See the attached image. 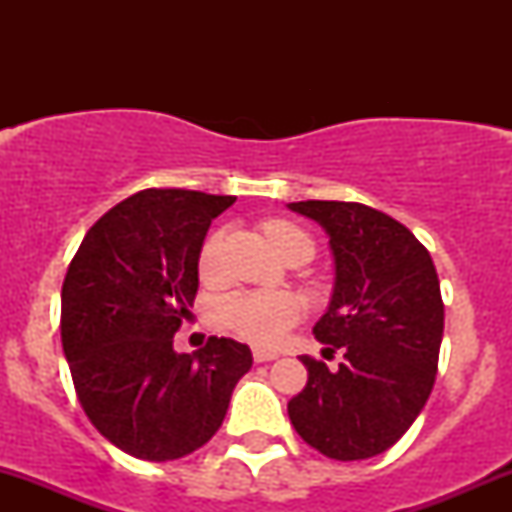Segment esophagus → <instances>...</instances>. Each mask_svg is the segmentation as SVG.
Masks as SVG:
<instances>
[{
  "instance_id": "obj_1",
  "label": "esophagus",
  "mask_w": 512,
  "mask_h": 512,
  "mask_svg": "<svg viewBox=\"0 0 512 512\" xmlns=\"http://www.w3.org/2000/svg\"><path fill=\"white\" fill-rule=\"evenodd\" d=\"M252 356H255L257 364H262V361L277 359V352H270V349H252Z\"/></svg>"
}]
</instances>
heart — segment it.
I'll use <instances>...</instances> for the list:
<instances>
[{"label":"heart","mask_w":512,"mask_h":512,"mask_svg":"<svg viewBox=\"0 0 512 512\" xmlns=\"http://www.w3.org/2000/svg\"><path fill=\"white\" fill-rule=\"evenodd\" d=\"M267 237L272 245L285 255L289 247L299 242H309L307 232L285 220H272L265 225ZM220 245H223V232H213L200 247L198 267L205 280L218 275L220 267ZM304 307L297 297L285 292H262V289H250V292H232L225 294L218 302V319L225 329L235 332L237 337L255 342L260 347H272L287 334L292 324L299 322Z\"/></svg>","instance_id":"b5f03b06"}]
</instances>
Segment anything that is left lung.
Here are the masks:
<instances>
[{"mask_svg":"<svg viewBox=\"0 0 512 512\" xmlns=\"http://www.w3.org/2000/svg\"><path fill=\"white\" fill-rule=\"evenodd\" d=\"M289 210L324 227L334 255V292L314 324L329 369L302 356L307 386L287 404L294 431L334 461H361L394 446L431 396L443 339L436 267L414 232L381 210L339 200H302Z\"/></svg>","mask_w":512,"mask_h":512,"instance_id":"8db88e82","label":"left lung"}]
</instances>
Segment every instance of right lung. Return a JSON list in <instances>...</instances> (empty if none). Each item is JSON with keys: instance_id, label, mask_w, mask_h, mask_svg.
Segmentation results:
<instances>
[{"instance_id": "add662e5", "label": "right lung", "mask_w": 512, "mask_h": 512, "mask_svg": "<svg viewBox=\"0 0 512 512\" xmlns=\"http://www.w3.org/2000/svg\"><path fill=\"white\" fill-rule=\"evenodd\" d=\"M235 195L148 188L86 232L61 287V344L103 438L141 461H175L215 436L250 371L247 344L210 337L178 354L208 227Z\"/></svg>"}]
</instances>
